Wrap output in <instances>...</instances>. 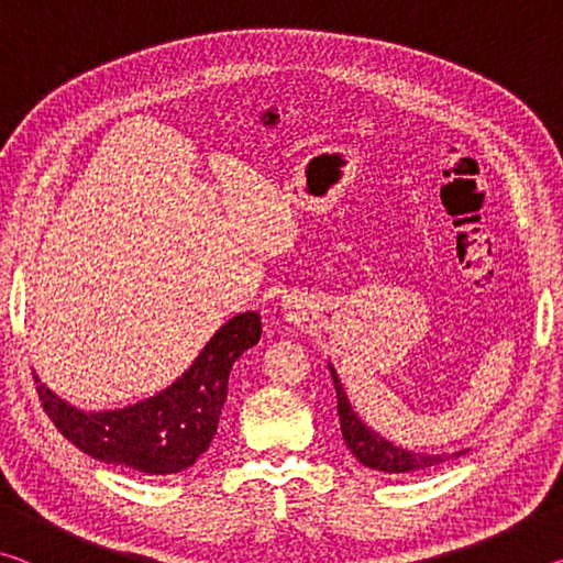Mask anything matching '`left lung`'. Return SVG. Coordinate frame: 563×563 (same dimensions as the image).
Returning <instances> with one entry per match:
<instances>
[{
	"mask_svg": "<svg viewBox=\"0 0 563 563\" xmlns=\"http://www.w3.org/2000/svg\"><path fill=\"white\" fill-rule=\"evenodd\" d=\"M330 367L332 383H335V395H338V417H340V432L342 440H345L347 450L355 454V460L367 466V470L375 472H385V474H417L424 470H432L437 464L452 462L456 456L466 454L470 450H460L452 454H422V452H409L397 446L393 442H387L383 434L369 430V427L362 422L360 415L352 409L350 399L342 389L340 377L335 373V367Z\"/></svg>",
	"mask_w": 563,
	"mask_h": 563,
	"instance_id": "obj_1",
	"label": "left lung"
}]
</instances>
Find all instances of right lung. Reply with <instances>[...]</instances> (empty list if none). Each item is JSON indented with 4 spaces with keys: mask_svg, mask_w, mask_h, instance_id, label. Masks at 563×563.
Instances as JSON below:
<instances>
[{
    "mask_svg": "<svg viewBox=\"0 0 563 563\" xmlns=\"http://www.w3.org/2000/svg\"><path fill=\"white\" fill-rule=\"evenodd\" d=\"M261 332L258 312L231 318L176 383L129 407L87 412L64 402L34 375L36 393L56 430L84 454L146 476L178 474L211 444L231 369L247 347L258 345Z\"/></svg>",
    "mask_w": 563,
    "mask_h": 563,
    "instance_id": "1",
    "label": "right lung"
}]
</instances>
